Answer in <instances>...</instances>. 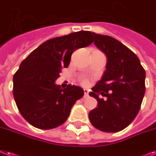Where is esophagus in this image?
<instances>
[{"label":"esophagus","instance_id":"esophagus-1","mask_svg":"<svg viewBox=\"0 0 156 156\" xmlns=\"http://www.w3.org/2000/svg\"><path fill=\"white\" fill-rule=\"evenodd\" d=\"M89 96V91L87 89H84V98H87Z\"/></svg>","mask_w":156,"mask_h":156}]
</instances>
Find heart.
Segmentation results:
<instances>
[{
    "label": "heart",
    "mask_w": 156,
    "mask_h": 156,
    "mask_svg": "<svg viewBox=\"0 0 156 156\" xmlns=\"http://www.w3.org/2000/svg\"><path fill=\"white\" fill-rule=\"evenodd\" d=\"M82 84H84V85H87V83H88V80H87V79H86V78H82Z\"/></svg>",
    "instance_id": "b5f03b06"
}]
</instances>
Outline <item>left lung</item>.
Instances as JSON below:
<instances>
[{"instance_id":"8db88e82","label":"left lung","mask_w":156,"mask_h":156,"mask_svg":"<svg viewBox=\"0 0 156 156\" xmlns=\"http://www.w3.org/2000/svg\"><path fill=\"white\" fill-rule=\"evenodd\" d=\"M92 34L94 45L106 54L107 62L101 80L89 94L98 101V107L90 111V121L100 131L118 132L131 124L140 111L146 73L139 58L126 45L110 36Z\"/></svg>"}]
</instances>
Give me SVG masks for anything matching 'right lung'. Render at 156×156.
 <instances>
[{
	"mask_svg": "<svg viewBox=\"0 0 156 156\" xmlns=\"http://www.w3.org/2000/svg\"><path fill=\"white\" fill-rule=\"evenodd\" d=\"M92 42L90 31L72 33L45 41L22 61L13 75L12 94L20 113L29 123L49 130L66 121L84 90L71 85L62 89L55 81L62 68L68 67L76 49Z\"/></svg>",
	"mask_w": 156,
	"mask_h": 156,
	"instance_id": "add662e5",
	"label": "right lung"
}]
</instances>
